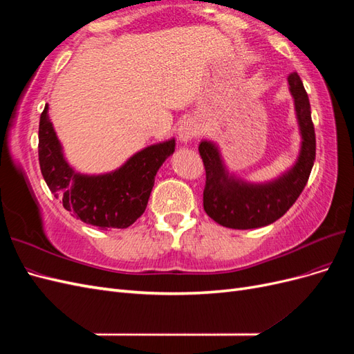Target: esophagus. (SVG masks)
<instances>
[{
	"mask_svg": "<svg viewBox=\"0 0 354 354\" xmlns=\"http://www.w3.org/2000/svg\"><path fill=\"white\" fill-rule=\"evenodd\" d=\"M199 131L201 130H199L198 122L187 118V120L180 122V125L177 128V137L181 143H189L199 134Z\"/></svg>",
	"mask_w": 354,
	"mask_h": 354,
	"instance_id": "esophagus-1",
	"label": "esophagus"
}]
</instances>
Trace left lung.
<instances>
[{
	"mask_svg": "<svg viewBox=\"0 0 354 354\" xmlns=\"http://www.w3.org/2000/svg\"><path fill=\"white\" fill-rule=\"evenodd\" d=\"M288 85L294 99L301 147L295 164L279 177L264 183L239 178L227 169L216 143L202 140L199 145L207 173L203 209L224 227L246 230L272 224L294 205L307 185L316 158L312 111L303 81L297 72L289 75Z\"/></svg>",
	"mask_w": 354,
	"mask_h": 354,
	"instance_id": "8db88e82",
	"label": "left lung"
}]
</instances>
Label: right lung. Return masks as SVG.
<instances>
[{
	"mask_svg": "<svg viewBox=\"0 0 354 354\" xmlns=\"http://www.w3.org/2000/svg\"><path fill=\"white\" fill-rule=\"evenodd\" d=\"M38 140L41 173L51 194L72 216L100 229H127L142 216L158 169L176 149V140L169 138L142 149L111 173L81 174L63 155L48 104L39 118Z\"/></svg>",
	"mask_w": 354,
	"mask_h": 354,
	"instance_id": "add662e5",
	"label": "right lung"
}]
</instances>
